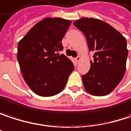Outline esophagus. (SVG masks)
<instances>
[{"mask_svg":"<svg viewBox=\"0 0 131 131\" xmlns=\"http://www.w3.org/2000/svg\"><path fill=\"white\" fill-rule=\"evenodd\" d=\"M80 59H81V57H80V56H77V57L76 58V61H77V62H79V61H80Z\"/></svg>","mask_w":131,"mask_h":131,"instance_id":"34e87169","label":"esophagus"}]
</instances>
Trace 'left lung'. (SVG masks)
Returning <instances> with one entry per match:
<instances>
[{"label":"left lung","mask_w":131,"mask_h":131,"mask_svg":"<svg viewBox=\"0 0 131 131\" xmlns=\"http://www.w3.org/2000/svg\"><path fill=\"white\" fill-rule=\"evenodd\" d=\"M73 25L85 34L89 51L94 53L89 71L82 77L84 88L91 95H106L125 75L128 54L126 39L110 25L97 18H82Z\"/></svg>","instance_id":"8db88e82"}]
</instances>
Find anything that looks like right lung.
Listing matches in <instances>:
<instances>
[{
  "mask_svg": "<svg viewBox=\"0 0 131 131\" xmlns=\"http://www.w3.org/2000/svg\"><path fill=\"white\" fill-rule=\"evenodd\" d=\"M71 21L46 18L37 23L18 42L17 59L23 78L36 94L51 97L64 89L74 69L64 54L62 39Z\"/></svg>",
  "mask_w": 131,
  "mask_h": 131,
  "instance_id": "obj_1",
  "label": "right lung"
}]
</instances>
